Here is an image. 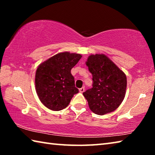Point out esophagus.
I'll return each mask as SVG.
<instances>
[{
    "label": "esophagus",
    "mask_w": 155,
    "mask_h": 155,
    "mask_svg": "<svg viewBox=\"0 0 155 155\" xmlns=\"http://www.w3.org/2000/svg\"><path fill=\"white\" fill-rule=\"evenodd\" d=\"M84 91H85V87H81L79 89V91L81 93H83Z\"/></svg>",
    "instance_id": "obj_1"
}]
</instances>
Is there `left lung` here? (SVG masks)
<instances>
[{"label": "left lung", "mask_w": 155, "mask_h": 155, "mask_svg": "<svg viewBox=\"0 0 155 155\" xmlns=\"http://www.w3.org/2000/svg\"><path fill=\"white\" fill-rule=\"evenodd\" d=\"M86 65L92 74V88L83 92L90 110L97 115L115 111L124 98L127 77L109 57L91 54Z\"/></svg>", "instance_id": "obj_1"}]
</instances>
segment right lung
I'll return each mask as SVG.
<instances>
[{
  "instance_id": "right-lung-1",
  "label": "right lung",
  "mask_w": 155,
  "mask_h": 155,
  "mask_svg": "<svg viewBox=\"0 0 155 155\" xmlns=\"http://www.w3.org/2000/svg\"><path fill=\"white\" fill-rule=\"evenodd\" d=\"M81 57L80 54L60 52L39 65L35 73V90L47 108L52 111L64 109L78 92L71 70Z\"/></svg>"
}]
</instances>
